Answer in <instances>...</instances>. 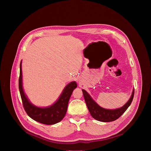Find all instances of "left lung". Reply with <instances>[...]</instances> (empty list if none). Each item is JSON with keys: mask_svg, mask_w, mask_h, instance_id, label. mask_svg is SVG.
I'll use <instances>...</instances> for the list:
<instances>
[{"mask_svg": "<svg viewBox=\"0 0 151 151\" xmlns=\"http://www.w3.org/2000/svg\"><path fill=\"white\" fill-rule=\"evenodd\" d=\"M82 91L86 104L92 117L99 121L104 122L114 121L119 118L130 106L134 94V90L133 89L130 98L121 107L115 109H107L100 106L85 90H82Z\"/></svg>", "mask_w": 151, "mask_h": 151, "instance_id": "obj_1", "label": "left lung"}]
</instances>
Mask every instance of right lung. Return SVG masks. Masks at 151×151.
I'll return each mask as SVG.
<instances>
[{"mask_svg":"<svg viewBox=\"0 0 151 151\" xmlns=\"http://www.w3.org/2000/svg\"><path fill=\"white\" fill-rule=\"evenodd\" d=\"M21 64L22 61H21L19 65V90L23 107L27 115L33 120L44 124L53 125L60 122L65 116L70 96L73 91L77 87L76 82L72 81L68 83L54 104L44 107H38L32 104L24 93Z\"/></svg>","mask_w":151,"mask_h":151,"instance_id":"right-lung-1","label":"right lung"}]
</instances>
